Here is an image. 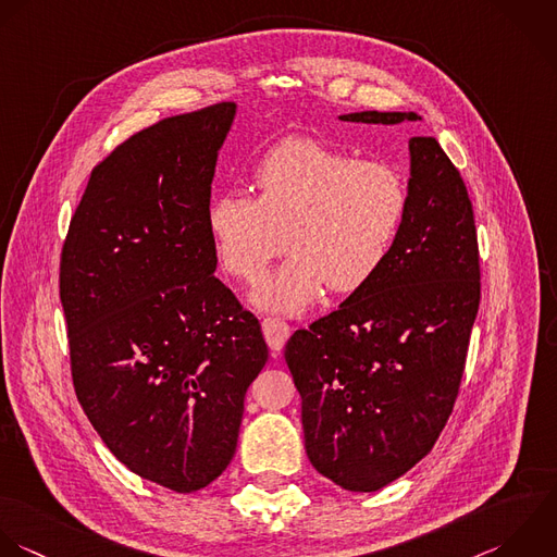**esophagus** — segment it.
<instances>
[{"mask_svg": "<svg viewBox=\"0 0 557 557\" xmlns=\"http://www.w3.org/2000/svg\"><path fill=\"white\" fill-rule=\"evenodd\" d=\"M262 332H264V338L269 343V347L273 351H282V347L286 345L288 336H290V325L277 317H267L262 321Z\"/></svg>", "mask_w": 557, "mask_h": 557, "instance_id": "esophagus-1", "label": "esophagus"}]
</instances>
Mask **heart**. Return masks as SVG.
<instances>
[{
    "label": "heart",
    "mask_w": 557,
    "mask_h": 557,
    "mask_svg": "<svg viewBox=\"0 0 557 557\" xmlns=\"http://www.w3.org/2000/svg\"><path fill=\"white\" fill-rule=\"evenodd\" d=\"M258 197L212 199L208 230L225 271L258 280L284 247L293 253L253 295L260 308L301 312L321 293H354L384 264L408 206L404 175L384 160L317 138H293L253 171ZM287 240H283V234Z\"/></svg>",
    "instance_id": "obj_1"
}]
</instances>
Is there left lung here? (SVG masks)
<instances>
[{"label":"left lung","instance_id":"left-lung-1","mask_svg":"<svg viewBox=\"0 0 557 557\" xmlns=\"http://www.w3.org/2000/svg\"><path fill=\"white\" fill-rule=\"evenodd\" d=\"M417 119L377 110L341 116L382 125ZM480 288L465 180L436 138L412 136L408 206L384 264L286 343L306 454L323 478L373 493L432 451L458 399Z\"/></svg>","mask_w":557,"mask_h":557}]
</instances>
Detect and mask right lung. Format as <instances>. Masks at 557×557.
<instances>
[{
    "instance_id": "right-lung-1",
    "label": "right lung",
    "mask_w": 557,
    "mask_h": 557,
    "mask_svg": "<svg viewBox=\"0 0 557 557\" xmlns=\"http://www.w3.org/2000/svg\"><path fill=\"white\" fill-rule=\"evenodd\" d=\"M234 114L221 101L116 145L60 253L77 401L121 465L175 493L227 469L269 358L258 319L212 275L210 184Z\"/></svg>"
}]
</instances>
